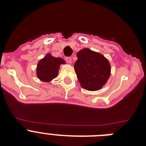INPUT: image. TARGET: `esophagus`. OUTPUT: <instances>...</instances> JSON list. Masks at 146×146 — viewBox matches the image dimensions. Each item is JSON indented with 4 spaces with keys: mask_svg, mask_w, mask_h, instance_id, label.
Returning <instances> with one entry per match:
<instances>
[{
    "mask_svg": "<svg viewBox=\"0 0 146 146\" xmlns=\"http://www.w3.org/2000/svg\"><path fill=\"white\" fill-rule=\"evenodd\" d=\"M66 61L68 62L69 64H71V63H72V58H71V57H66Z\"/></svg>",
    "mask_w": 146,
    "mask_h": 146,
    "instance_id": "esophagus-1",
    "label": "esophagus"
}]
</instances>
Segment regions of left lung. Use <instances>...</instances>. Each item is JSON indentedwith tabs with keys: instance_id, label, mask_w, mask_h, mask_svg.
I'll use <instances>...</instances> for the list:
<instances>
[{
	"instance_id": "left-lung-1",
	"label": "left lung",
	"mask_w": 146,
	"mask_h": 146,
	"mask_svg": "<svg viewBox=\"0 0 146 146\" xmlns=\"http://www.w3.org/2000/svg\"><path fill=\"white\" fill-rule=\"evenodd\" d=\"M77 56L74 67L81 86L92 91L101 88L110 75L111 68L108 59L88 48L80 50Z\"/></svg>"
}]
</instances>
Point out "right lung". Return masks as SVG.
<instances>
[{
  "label": "right lung",
  "mask_w": 146,
  "mask_h": 146,
  "mask_svg": "<svg viewBox=\"0 0 146 146\" xmlns=\"http://www.w3.org/2000/svg\"><path fill=\"white\" fill-rule=\"evenodd\" d=\"M65 61L60 58H55L47 54L38 63L36 69L37 77L44 82H50L57 77L60 64Z\"/></svg>",
  "instance_id": "obj_1"
}]
</instances>
